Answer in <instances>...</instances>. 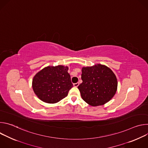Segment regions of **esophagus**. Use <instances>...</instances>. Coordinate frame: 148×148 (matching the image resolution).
Returning a JSON list of instances; mask_svg holds the SVG:
<instances>
[{"mask_svg": "<svg viewBox=\"0 0 148 148\" xmlns=\"http://www.w3.org/2000/svg\"><path fill=\"white\" fill-rule=\"evenodd\" d=\"M73 86H74V87H78V86H79V82H77V83H74V84H73Z\"/></svg>", "mask_w": 148, "mask_h": 148, "instance_id": "obj_1", "label": "esophagus"}]
</instances>
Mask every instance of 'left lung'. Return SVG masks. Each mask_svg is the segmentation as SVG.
Returning <instances> with one entry per match:
<instances>
[{
    "label": "left lung",
    "mask_w": 148,
    "mask_h": 148,
    "mask_svg": "<svg viewBox=\"0 0 148 148\" xmlns=\"http://www.w3.org/2000/svg\"><path fill=\"white\" fill-rule=\"evenodd\" d=\"M82 82L78 87L82 98L91 106L110 101L117 90V79L108 67L99 64L82 68Z\"/></svg>",
    "instance_id": "left-lung-1"
}]
</instances>
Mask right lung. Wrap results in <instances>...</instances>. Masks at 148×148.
<instances>
[{
    "instance_id": "right-lung-1",
    "label": "right lung",
    "mask_w": 148,
    "mask_h": 148,
    "mask_svg": "<svg viewBox=\"0 0 148 148\" xmlns=\"http://www.w3.org/2000/svg\"><path fill=\"white\" fill-rule=\"evenodd\" d=\"M68 70V67L60 65L48 66L38 72L32 82L38 98L46 103H54L67 97L73 87Z\"/></svg>"
}]
</instances>
